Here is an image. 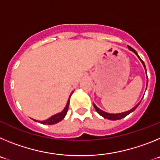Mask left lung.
<instances>
[{
  "instance_id": "obj_1",
  "label": "left lung",
  "mask_w": 160,
  "mask_h": 160,
  "mask_svg": "<svg viewBox=\"0 0 160 160\" xmlns=\"http://www.w3.org/2000/svg\"><path fill=\"white\" fill-rule=\"evenodd\" d=\"M128 49H129L130 50H131V51L134 52V53H135V54H136L137 56H138V58L140 59V61H141V62H142V65H143V66H144V68H145V70H146V67H145V64H144L143 61H142V59H141L140 58H139V56H138V53H136V51H135V49H134L132 47H131V46H128ZM146 72H147V70H146ZM139 103H140V102H139ZM139 103H138V104H137V105L135 106V107H134V108H132V109H131V110H130V111H126V112H123V113H119V114H109V113H107V112H105V111H102V110H100V109L98 108V107H96V105H95V104H94V103H93V105H94V108H95L96 111H97V112L98 113V114H99L100 115H102V116L104 117V118H107V119H110V120H118V119H121V118H124V117H126V116H127V115H128V114H129L130 113H131V112H132V111H135V109H136L137 107H138V106L139 105Z\"/></svg>"
}]
</instances>
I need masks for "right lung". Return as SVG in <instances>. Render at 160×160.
<instances>
[{
  "mask_svg": "<svg viewBox=\"0 0 160 160\" xmlns=\"http://www.w3.org/2000/svg\"><path fill=\"white\" fill-rule=\"evenodd\" d=\"M71 94H70V95H71ZM70 98H69V99H68L66 107H65V109L63 110L62 111V112L58 113V114H54V115H53V116L50 117V118H48V119H46V120H44V121H39V122H40V123H42V124H47V125H53V124L57 123V122L62 121V120L65 118V116L66 115V113H67V111H68L69 104H70ZM35 121H37V120H35Z\"/></svg>",
  "mask_w": 160,
  "mask_h": 160,
  "instance_id": "1",
  "label": "right lung"
}]
</instances>
